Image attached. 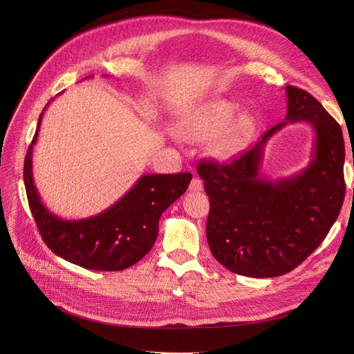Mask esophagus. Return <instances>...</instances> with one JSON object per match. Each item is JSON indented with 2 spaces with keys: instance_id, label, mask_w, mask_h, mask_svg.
I'll use <instances>...</instances> for the list:
<instances>
[{
  "instance_id": "34e87169",
  "label": "esophagus",
  "mask_w": 354,
  "mask_h": 354,
  "mask_svg": "<svg viewBox=\"0 0 354 354\" xmlns=\"http://www.w3.org/2000/svg\"><path fill=\"white\" fill-rule=\"evenodd\" d=\"M189 189H190L192 192H199V190H202V189H203L202 180H199V178H194V180H192L190 185H189Z\"/></svg>"
}]
</instances>
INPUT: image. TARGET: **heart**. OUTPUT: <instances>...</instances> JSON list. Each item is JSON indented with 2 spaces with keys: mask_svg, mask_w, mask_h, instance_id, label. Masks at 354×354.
Here are the masks:
<instances>
[{
  "mask_svg": "<svg viewBox=\"0 0 354 354\" xmlns=\"http://www.w3.org/2000/svg\"><path fill=\"white\" fill-rule=\"evenodd\" d=\"M238 104L224 97L203 100L181 113L178 131L187 140L208 142L214 158L227 159L236 155L248 133V122L243 118L234 120Z\"/></svg>",
  "mask_w": 354,
  "mask_h": 354,
  "instance_id": "heart-1",
  "label": "heart"
}]
</instances>
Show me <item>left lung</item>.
<instances>
[{
	"mask_svg": "<svg viewBox=\"0 0 354 354\" xmlns=\"http://www.w3.org/2000/svg\"><path fill=\"white\" fill-rule=\"evenodd\" d=\"M285 121L229 162H199L209 196L207 241L233 273L274 277L291 272L324 242L346 194L344 138L338 122L307 91L285 87ZM314 128L313 159L299 174L270 180L259 169L266 142L283 126Z\"/></svg>",
	"mask_w": 354,
	"mask_h": 354,
	"instance_id": "obj_1",
	"label": "left lung"
}]
</instances>
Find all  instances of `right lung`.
<instances>
[{"label": "right lung", "mask_w": 354, "mask_h": 354, "mask_svg": "<svg viewBox=\"0 0 354 354\" xmlns=\"http://www.w3.org/2000/svg\"><path fill=\"white\" fill-rule=\"evenodd\" d=\"M44 111L38 118L24 167L29 208L41 238L56 255L84 269L118 272L131 267L152 250L160 216L185 194L192 174H145L104 211L87 218L63 220L42 203L32 173V151Z\"/></svg>", "instance_id": "obj_1"}]
</instances>
